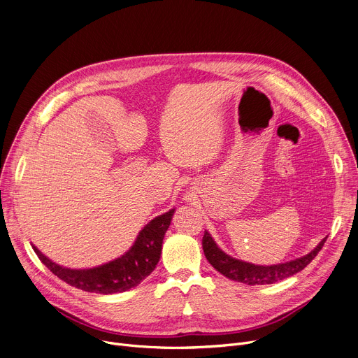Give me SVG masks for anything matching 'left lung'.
<instances>
[{
  "label": "left lung",
  "instance_id": "obj_1",
  "mask_svg": "<svg viewBox=\"0 0 358 358\" xmlns=\"http://www.w3.org/2000/svg\"><path fill=\"white\" fill-rule=\"evenodd\" d=\"M327 236L310 253L304 255L301 258H297L285 264L271 265V266L253 265V264L243 262L229 257V255H227L222 249L218 248V245L215 243V241L213 239L208 231L203 232L202 249H203V253H206V258L208 259V262L225 278L253 286V285H271L303 271L315 259L316 255L323 248Z\"/></svg>",
  "mask_w": 358,
  "mask_h": 358
}]
</instances>
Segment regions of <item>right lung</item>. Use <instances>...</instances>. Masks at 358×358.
Listing matches in <instances>:
<instances>
[{
  "label": "right lung",
  "instance_id": "add662e5",
  "mask_svg": "<svg viewBox=\"0 0 358 358\" xmlns=\"http://www.w3.org/2000/svg\"><path fill=\"white\" fill-rule=\"evenodd\" d=\"M176 208L151 220L137 235L133 246L120 258L90 269H69L50 259L32 246L41 262L71 286L90 293L112 294L136 287L160 261L164 235L171 224Z\"/></svg>",
  "mask_w": 358,
  "mask_h": 358
}]
</instances>
